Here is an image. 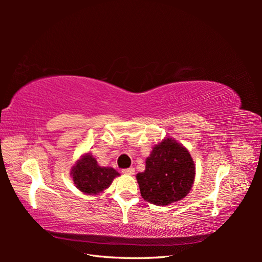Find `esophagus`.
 <instances>
[{"instance_id":"obj_1","label":"esophagus","mask_w":262,"mask_h":262,"mask_svg":"<svg viewBox=\"0 0 262 262\" xmlns=\"http://www.w3.org/2000/svg\"><path fill=\"white\" fill-rule=\"evenodd\" d=\"M122 172L124 173V175H134V168L130 167V168L122 169Z\"/></svg>"}]
</instances>
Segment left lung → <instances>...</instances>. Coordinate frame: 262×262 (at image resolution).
Here are the masks:
<instances>
[{
    "label": "left lung",
    "instance_id": "1",
    "mask_svg": "<svg viewBox=\"0 0 262 262\" xmlns=\"http://www.w3.org/2000/svg\"><path fill=\"white\" fill-rule=\"evenodd\" d=\"M145 170L137 180L143 199L155 205H168L189 193L195 166L188 149L172 138H165L146 158Z\"/></svg>",
    "mask_w": 262,
    "mask_h": 262
}]
</instances>
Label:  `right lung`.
I'll list each match as a JSON object with an SVG mask.
<instances>
[{"label":"right lung","instance_id":"right-lung-1","mask_svg":"<svg viewBox=\"0 0 262 262\" xmlns=\"http://www.w3.org/2000/svg\"><path fill=\"white\" fill-rule=\"evenodd\" d=\"M120 175L112 167H101L93 155L86 153L71 169L76 188L86 194H98L104 191L113 180Z\"/></svg>","mask_w":262,"mask_h":262}]
</instances>
